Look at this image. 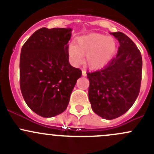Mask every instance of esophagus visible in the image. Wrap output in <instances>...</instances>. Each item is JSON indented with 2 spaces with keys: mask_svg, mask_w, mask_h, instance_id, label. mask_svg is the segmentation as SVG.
Returning <instances> with one entry per match:
<instances>
[{
  "mask_svg": "<svg viewBox=\"0 0 154 154\" xmlns=\"http://www.w3.org/2000/svg\"><path fill=\"white\" fill-rule=\"evenodd\" d=\"M82 74H83V77H86V71L84 69H82Z\"/></svg>",
  "mask_w": 154,
  "mask_h": 154,
  "instance_id": "1",
  "label": "esophagus"
}]
</instances>
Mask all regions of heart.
I'll list each match as a JSON object with an SVG mask.
<instances>
[{
	"label": "heart",
	"mask_w": 154,
	"mask_h": 154,
	"mask_svg": "<svg viewBox=\"0 0 154 154\" xmlns=\"http://www.w3.org/2000/svg\"><path fill=\"white\" fill-rule=\"evenodd\" d=\"M116 49V42L104 35L91 33L77 38L75 46L71 45L68 48L70 59L74 65L83 62V55H86L88 66L93 69L103 68L112 56Z\"/></svg>",
	"instance_id": "1"
}]
</instances>
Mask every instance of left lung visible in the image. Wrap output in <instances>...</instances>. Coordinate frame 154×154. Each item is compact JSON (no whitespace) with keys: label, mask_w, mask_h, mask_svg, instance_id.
I'll list each match as a JSON object with an SVG mask.
<instances>
[{"label":"left lung","mask_w":154,"mask_h":154,"mask_svg":"<svg viewBox=\"0 0 154 154\" xmlns=\"http://www.w3.org/2000/svg\"><path fill=\"white\" fill-rule=\"evenodd\" d=\"M120 47L102 69L87 73L88 99L94 113L107 120L120 117L133 106L139 94L142 59L140 51L122 32H111Z\"/></svg>","instance_id":"left-lung-1"}]
</instances>
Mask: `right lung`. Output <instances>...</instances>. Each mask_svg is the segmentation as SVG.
Here are the masks:
<instances>
[{"label":"right lung","instance_id":"add662e5","mask_svg":"<svg viewBox=\"0 0 154 154\" xmlns=\"http://www.w3.org/2000/svg\"><path fill=\"white\" fill-rule=\"evenodd\" d=\"M71 28L38 29L22 46L20 55V88L30 109L51 118L67 108L70 96L82 75L70 65Z\"/></svg>","mask_w":154,"mask_h":154}]
</instances>
